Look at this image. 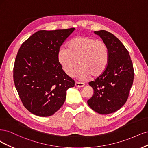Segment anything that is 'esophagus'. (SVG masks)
<instances>
[{
	"instance_id": "esophagus-1",
	"label": "esophagus",
	"mask_w": 148,
	"mask_h": 148,
	"mask_svg": "<svg viewBox=\"0 0 148 148\" xmlns=\"http://www.w3.org/2000/svg\"><path fill=\"white\" fill-rule=\"evenodd\" d=\"M85 85V84L84 82H78V81H76L75 82V86L77 87H83Z\"/></svg>"
}]
</instances>
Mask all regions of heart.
<instances>
[{
	"label": "heart",
	"mask_w": 148,
	"mask_h": 148,
	"mask_svg": "<svg viewBox=\"0 0 148 148\" xmlns=\"http://www.w3.org/2000/svg\"><path fill=\"white\" fill-rule=\"evenodd\" d=\"M109 50L105 42L89 36L71 39L66 48L60 50L58 60L66 75L73 77L79 64L77 75L81 80L90 75L98 77L105 71L109 62Z\"/></svg>",
	"instance_id": "heart-1"
}]
</instances>
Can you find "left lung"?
I'll return each mask as SVG.
<instances>
[{
    "instance_id": "1",
    "label": "left lung",
    "mask_w": 148,
    "mask_h": 148,
    "mask_svg": "<svg viewBox=\"0 0 148 148\" xmlns=\"http://www.w3.org/2000/svg\"><path fill=\"white\" fill-rule=\"evenodd\" d=\"M106 43L109 62L105 71L89 82L93 89L88 106L100 114H109L121 108L126 103L132 86L134 71L130 56L125 46L108 31H95Z\"/></svg>"
}]
</instances>
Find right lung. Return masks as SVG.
Instances as JSON below:
<instances>
[{"mask_svg": "<svg viewBox=\"0 0 148 148\" xmlns=\"http://www.w3.org/2000/svg\"><path fill=\"white\" fill-rule=\"evenodd\" d=\"M74 29L37 31L18 51L14 83L24 106L34 115H53L64 104L67 90L74 87L58 60L60 47Z\"/></svg>", "mask_w": 148, "mask_h": 148, "instance_id": "add662e5", "label": "right lung"}]
</instances>
